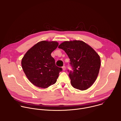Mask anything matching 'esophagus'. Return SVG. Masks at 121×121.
Masks as SVG:
<instances>
[{"mask_svg":"<svg viewBox=\"0 0 121 121\" xmlns=\"http://www.w3.org/2000/svg\"><path fill=\"white\" fill-rule=\"evenodd\" d=\"M62 68H63V71H65V70L66 68H65V66H63L62 67Z\"/></svg>","mask_w":121,"mask_h":121,"instance_id":"esophagus-1","label":"esophagus"}]
</instances>
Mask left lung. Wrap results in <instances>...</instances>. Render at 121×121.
Masks as SVG:
<instances>
[{"mask_svg": "<svg viewBox=\"0 0 121 121\" xmlns=\"http://www.w3.org/2000/svg\"><path fill=\"white\" fill-rule=\"evenodd\" d=\"M58 48L63 49L70 59L72 70H68L73 87L80 90L87 89L96 80L100 68L99 55L83 41H65Z\"/></svg>", "mask_w": 121, "mask_h": 121, "instance_id": "obj_1", "label": "left lung"}]
</instances>
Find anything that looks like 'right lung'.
Returning <instances> with one entry per match:
<instances>
[{
  "instance_id": "obj_1",
  "label": "right lung",
  "mask_w": 121,
  "mask_h": 121,
  "mask_svg": "<svg viewBox=\"0 0 121 121\" xmlns=\"http://www.w3.org/2000/svg\"><path fill=\"white\" fill-rule=\"evenodd\" d=\"M58 46L55 41L39 42L22 58L23 70L30 82L36 86L46 88L56 83L62 68L56 65L51 54Z\"/></svg>"
}]
</instances>
